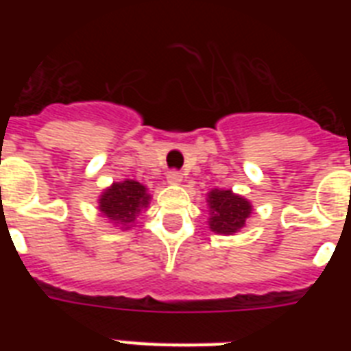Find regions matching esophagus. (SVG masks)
<instances>
[{
    "label": "esophagus",
    "instance_id": "34e87169",
    "mask_svg": "<svg viewBox=\"0 0 351 351\" xmlns=\"http://www.w3.org/2000/svg\"><path fill=\"white\" fill-rule=\"evenodd\" d=\"M165 178H167V182H169V184H175V186H176V184H180L184 176H182L180 171H169Z\"/></svg>",
    "mask_w": 351,
    "mask_h": 351
}]
</instances>
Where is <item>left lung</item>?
<instances>
[{
    "instance_id": "1",
    "label": "left lung",
    "mask_w": 351,
    "mask_h": 351,
    "mask_svg": "<svg viewBox=\"0 0 351 351\" xmlns=\"http://www.w3.org/2000/svg\"><path fill=\"white\" fill-rule=\"evenodd\" d=\"M209 230L219 234H233L245 226L253 206L231 189H211L208 193Z\"/></svg>"
}]
</instances>
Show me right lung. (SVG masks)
<instances>
[{
    "label": "right lung",
    "mask_w": 351,
    "mask_h": 351,
    "mask_svg": "<svg viewBox=\"0 0 351 351\" xmlns=\"http://www.w3.org/2000/svg\"><path fill=\"white\" fill-rule=\"evenodd\" d=\"M149 200L151 195L147 193V187L127 178L123 182H114L101 193L98 198V209L109 222L127 230L134 224L138 213L149 208Z\"/></svg>",
    "instance_id": "1"
}]
</instances>
